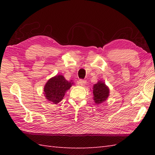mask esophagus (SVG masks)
<instances>
[{
	"label": "esophagus",
	"mask_w": 155,
	"mask_h": 155,
	"mask_svg": "<svg viewBox=\"0 0 155 155\" xmlns=\"http://www.w3.org/2000/svg\"><path fill=\"white\" fill-rule=\"evenodd\" d=\"M86 83H87V81H86V80H83V79H80L79 81H78V84H79L81 86H83L85 85Z\"/></svg>",
	"instance_id": "obj_1"
}]
</instances>
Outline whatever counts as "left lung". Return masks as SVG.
Listing matches in <instances>:
<instances>
[{"mask_svg":"<svg viewBox=\"0 0 155 155\" xmlns=\"http://www.w3.org/2000/svg\"><path fill=\"white\" fill-rule=\"evenodd\" d=\"M94 101L96 104H100L106 101L109 96V89L102 81H98L93 86Z\"/></svg>","mask_w":155,"mask_h":155,"instance_id":"8db88e82","label":"left lung"}]
</instances>
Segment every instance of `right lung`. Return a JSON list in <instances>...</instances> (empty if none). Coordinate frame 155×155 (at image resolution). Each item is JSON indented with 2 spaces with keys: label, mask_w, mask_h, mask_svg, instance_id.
Instances as JSON below:
<instances>
[{
  "label": "right lung",
  "mask_w": 155,
  "mask_h": 155,
  "mask_svg": "<svg viewBox=\"0 0 155 155\" xmlns=\"http://www.w3.org/2000/svg\"><path fill=\"white\" fill-rule=\"evenodd\" d=\"M72 85L73 83L68 81L63 75H56L47 81L44 88V95L48 101L57 104L64 98L65 93Z\"/></svg>",
  "instance_id": "right-lung-1"
}]
</instances>
